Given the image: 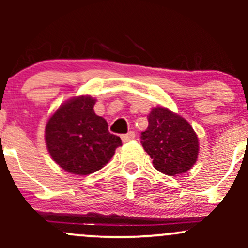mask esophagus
<instances>
[{"instance_id":"1","label":"esophagus","mask_w":248,"mask_h":248,"mask_svg":"<svg viewBox=\"0 0 248 248\" xmlns=\"http://www.w3.org/2000/svg\"><path fill=\"white\" fill-rule=\"evenodd\" d=\"M134 138H136V133H134V132H128V133L127 134H122L121 136V139H122V141H131V140H133Z\"/></svg>"}]
</instances>
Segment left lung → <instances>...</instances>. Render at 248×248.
<instances>
[{
	"mask_svg": "<svg viewBox=\"0 0 248 248\" xmlns=\"http://www.w3.org/2000/svg\"><path fill=\"white\" fill-rule=\"evenodd\" d=\"M149 127L141 133V145L158 171L174 176L188 171L196 163L199 144L191 124L162 107L152 109Z\"/></svg>",
	"mask_w": 248,
	"mask_h": 248,
	"instance_id": "8db88e82",
	"label": "left lung"
}]
</instances>
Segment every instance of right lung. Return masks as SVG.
I'll use <instances>...</instances> for the list:
<instances>
[{
    "label": "right lung",
    "instance_id": "obj_1",
    "mask_svg": "<svg viewBox=\"0 0 248 248\" xmlns=\"http://www.w3.org/2000/svg\"><path fill=\"white\" fill-rule=\"evenodd\" d=\"M93 98L78 97L60 107L47 121L46 141L50 156L66 171L87 175L99 170L121 146L103 117L94 114Z\"/></svg>",
    "mask_w": 248,
    "mask_h": 248
}]
</instances>
